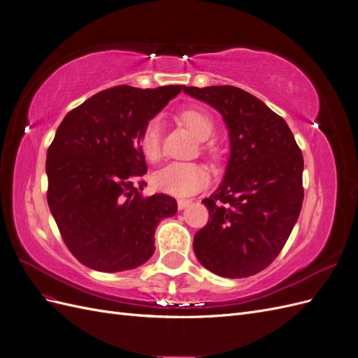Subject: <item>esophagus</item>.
Masks as SVG:
<instances>
[{"label": "esophagus", "instance_id": "34e87169", "mask_svg": "<svg viewBox=\"0 0 358 358\" xmlns=\"http://www.w3.org/2000/svg\"><path fill=\"white\" fill-rule=\"evenodd\" d=\"M191 203H192L191 200H183V199H180V200H178V209H179V210L187 209Z\"/></svg>", "mask_w": 358, "mask_h": 358}]
</instances>
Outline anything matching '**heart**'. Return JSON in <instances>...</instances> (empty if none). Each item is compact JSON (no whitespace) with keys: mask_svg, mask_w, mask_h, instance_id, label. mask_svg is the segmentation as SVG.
<instances>
[{"mask_svg":"<svg viewBox=\"0 0 358 358\" xmlns=\"http://www.w3.org/2000/svg\"><path fill=\"white\" fill-rule=\"evenodd\" d=\"M178 121L196 137L199 142L210 138L215 125L209 115L204 112L188 109L178 115ZM140 150L150 162L161 158V121L159 117L149 119L140 134ZM210 182L208 169L197 162H170L152 175V185L175 197H187L199 192Z\"/></svg>","mask_w":358,"mask_h":358,"instance_id":"obj_1","label":"heart"}]
</instances>
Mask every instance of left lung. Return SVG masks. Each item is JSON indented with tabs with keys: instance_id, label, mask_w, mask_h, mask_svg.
<instances>
[{
	"instance_id": "left-lung-1",
	"label": "left lung",
	"mask_w": 358,
	"mask_h": 358,
	"mask_svg": "<svg viewBox=\"0 0 358 358\" xmlns=\"http://www.w3.org/2000/svg\"><path fill=\"white\" fill-rule=\"evenodd\" d=\"M222 115L230 136L225 175L201 203L209 221L194 236L199 262L222 278H248L282 251L303 204V155L282 117L236 86H183Z\"/></svg>"
}]
</instances>
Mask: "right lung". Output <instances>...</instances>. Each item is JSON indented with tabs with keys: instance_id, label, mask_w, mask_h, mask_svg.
Segmentation results:
<instances>
[{
	"instance_id": "add662e5",
	"label": "right lung",
	"mask_w": 358,
	"mask_h": 358,
	"mask_svg": "<svg viewBox=\"0 0 358 358\" xmlns=\"http://www.w3.org/2000/svg\"><path fill=\"white\" fill-rule=\"evenodd\" d=\"M115 86L62 119L48 149V203L64 242L86 267L124 272L155 251V229L178 212L166 194L143 197L148 171L140 134L182 91Z\"/></svg>"
}]
</instances>
